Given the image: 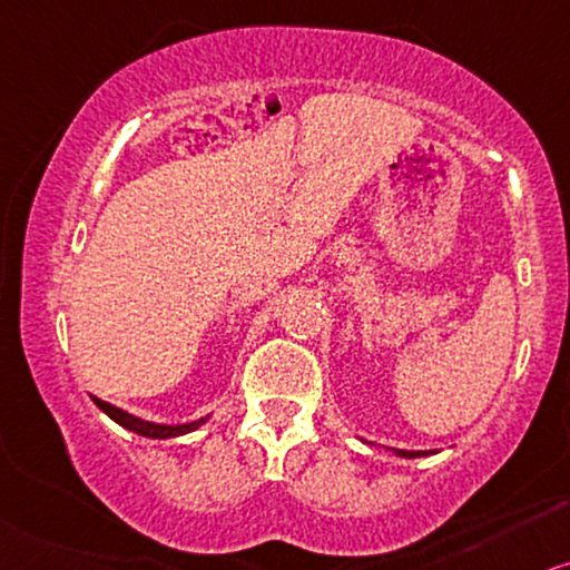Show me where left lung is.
I'll list each match as a JSON object with an SVG mask.
<instances>
[{
  "mask_svg": "<svg viewBox=\"0 0 570 570\" xmlns=\"http://www.w3.org/2000/svg\"><path fill=\"white\" fill-rule=\"evenodd\" d=\"M400 458H421V455H429V452H410V450H397Z\"/></svg>",
  "mask_w": 570,
  "mask_h": 570,
  "instance_id": "left-lung-1",
  "label": "left lung"
}]
</instances>
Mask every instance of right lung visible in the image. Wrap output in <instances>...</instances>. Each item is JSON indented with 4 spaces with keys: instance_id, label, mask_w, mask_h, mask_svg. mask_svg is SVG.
Listing matches in <instances>:
<instances>
[{
    "instance_id": "1",
    "label": "right lung",
    "mask_w": 570,
    "mask_h": 570,
    "mask_svg": "<svg viewBox=\"0 0 570 570\" xmlns=\"http://www.w3.org/2000/svg\"><path fill=\"white\" fill-rule=\"evenodd\" d=\"M94 405H97L102 413H107L112 417L115 423H120V426L134 431V434L139 436H149V439H170V436H181V434H189L197 426L205 423V417L202 421H194V423H181V426H163V423H149V421H141V417H136L131 413H126V410L110 405V402H102L97 397H91Z\"/></svg>"
}]
</instances>
